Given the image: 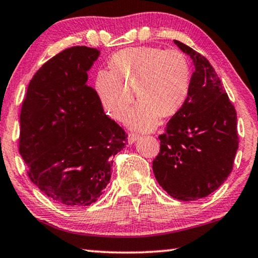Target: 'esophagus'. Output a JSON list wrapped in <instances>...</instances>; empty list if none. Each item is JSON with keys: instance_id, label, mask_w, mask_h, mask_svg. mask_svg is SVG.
<instances>
[{"instance_id": "esophagus-1", "label": "esophagus", "mask_w": 258, "mask_h": 258, "mask_svg": "<svg viewBox=\"0 0 258 258\" xmlns=\"http://www.w3.org/2000/svg\"><path fill=\"white\" fill-rule=\"evenodd\" d=\"M140 139V135L139 134H135V133H132V134H129V136H128V141H129V143H134V142H136L137 140Z\"/></svg>"}]
</instances>
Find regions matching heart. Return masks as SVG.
<instances>
[{
	"label": "heart",
	"instance_id": "b5f03b06",
	"mask_svg": "<svg viewBox=\"0 0 258 258\" xmlns=\"http://www.w3.org/2000/svg\"><path fill=\"white\" fill-rule=\"evenodd\" d=\"M110 72L98 73L96 90L103 107L112 117L125 121L130 105L140 101L132 123L140 130L156 125L158 117L177 114L188 98L191 67L177 49L132 47L112 55Z\"/></svg>",
	"mask_w": 258,
	"mask_h": 258
}]
</instances>
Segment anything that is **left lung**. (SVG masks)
<instances>
[{
	"instance_id": "8db88e82",
	"label": "left lung",
	"mask_w": 258,
	"mask_h": 258,
	"mask_svg": "<svg viewBox=\"0 0 258 258\" xmlns=\"http://www.w3.org/2000/svg\"><path fill=\"white\" fill-rule=\"evenodd\" d=\"M174 42L192 58L195 72L184 105L158 136L160 153L153 170L171 197L196 201L214 192L230 175L239 142L237 114L210 62Z\"/></svg>"
}]
</instances>
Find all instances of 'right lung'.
<instances>
[{"mask_svg": "<svg viewBox=\"0 0 258 258\" xmlns=\"http://www.w3.org/2000/svg\"><path fill=\"white\" fill-rule=\"evenodd\" d=\"M100 51L58 52L30 80L20 115L19 150L30 181L66 207L96 202L111 178L112 157L128 134L104 114L87 72Z\"/></svg>", "mask_w": 258, "mask_h": 258, "instance_id": "1", "label": "right lung"}]
</instances>
